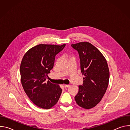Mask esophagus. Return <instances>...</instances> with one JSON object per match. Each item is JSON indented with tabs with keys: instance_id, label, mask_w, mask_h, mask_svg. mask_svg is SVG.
<instances>
[{
	"instance_id": "esophagus-1",
	"label": "esophagus",
	"mask_w": 130,
	"mask_h": 130,
	"mask_svg": "<svg viewBox=\"0 0 130 130\" xmlns=\"http://www.w3.org/2000/svg\"><path fill=\"white\" fill-rule=\"evenodd\" d=\"M69 86V85H64V87L65 88H67V87H68Z\"/></svg>"
}]
</instances>
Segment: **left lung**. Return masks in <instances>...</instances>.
<instances>
[{"mask_svg":"<svg viewBox=\"0 0 130 130\" xmlns=\"http://www.w3.org/2000/svg\"><path fill=\"white\" fill-rule=\"evenodd\" d=\"M71 47L79 53L81 71L85 76L75 99L79 106L90 109L100 102L107 89L109 78L107 63L101 52L88 42L72 44Z\"/></svg>","mask_w":130,"mask_h":130,"instance_id":"obj_1","label":"left lung"}]
</instances>
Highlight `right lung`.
I'll return each mask as SVG.
<instances>
[{"mask_svg": "<svg viewBox=\"0 0 130 130\" xmlns=\"http://www.w3.org/2000/svg\"><path fill=\"white\" fill-rule=\"evenodd\" d=\"M65 45H36L30 49L22 59L20 66L22 86L31 101L40 108H51L60 97L62 90L60 86L46 80L53 68L55 55Z\"/></svg>", "mask_w": 130, "mask_h": 130, "instance_id": "add662e5", "label": "right lung"}]
</instances>
